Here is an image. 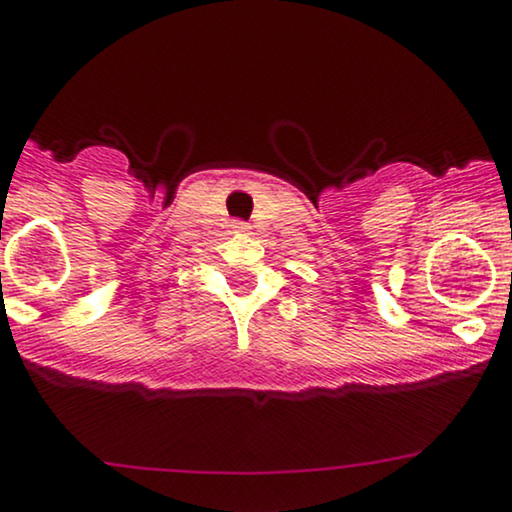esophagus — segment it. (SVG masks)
Returning <instances> with one entry per match:
<instances>
[{
  "mask_svg": "<svg viewBox=\"0 0 512 512\" xmlns=\"http://www.w3.org/2000/svg\"><path fill=\"white\" fill-rule=\"evenodd\" d=\"M233 228H236V233H245V231H248V223L233 221Z\"/></svg>",
  "mask_w": 512,
  "mask_h": 512,
  "instance_id": "obj_1",
  "label": "esophagus"
}]
</instances>
